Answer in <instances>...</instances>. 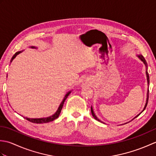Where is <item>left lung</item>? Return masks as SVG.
I'll return each mask as SVG.
<instances>
[{"label":"left lung","mask_w":156,"mask_h":156,"mask_svg":"<svg viewBox=\"0 0 156 156\" xmlns=\"http://www.w3.org/2000/svg\"><path fill=\"white\" fill-rule=\"evenodd\" d=\"M138 57L140 58V59H141V61H143L144 62V63L145 64V65L146 66V67H147V63H146V62H145V59H144V58L143 57V56H142L141 55H138ZM146 75H147V83H148V86H149V84H150V77H149V74H148V73H147V72H146ZM148 99H149V89H148V90H147V100H146V103H145V107H144V110H143V111L145 110V108H146V107H147V102H148ZM142 111V112H143ZM91 113H92V116H93V117L96 119V120H97V121H100V122H101V121H100L99 120V119L96 117V115H94V111H93V110H92V108L91 107ZM140 113V114H141ZM140 114H139L137 116H136V117H135V118H136V117H137L139 115H140ZM134 118V119H135Z\"/></svg>","instance_id":"obj_1"}]
</instances>
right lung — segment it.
<instances>
[{
    "instance_id": "1",
    "label": "right lung",
    "mask_w": 156,
    "mask_h": 156,
    "mask_svg": "<svg viewBox=\"0 0 156 156\" xmlns=\"http://www.w3.org/2000/svg\"><path fill=\"white\" fill-rule=\"evenodd\" d=\"M31 48H35V47H31ZM20 53H21V51L16 52L15 54V55L12 56V59H11V62H12V59H14L18 54H19ZM70 92H71V91H69V92H68V93L66 94V96L64 97V100H63L62 102H61V104H60V105H59V108H58V111H56V112H55V113L54 115H53L50 116V117H47V118H41V119H29V118L25 117V119H27V120L29 121H30V122H34V123H37V124H38V123H45V122H48L53 121L54 120H55V119H57V118L59 117V114H60L61 111H62V107H63V105H64V102H65V101H66V99L67 98V97H68V95H69V94H70Z\"/></svg>"
}]
</instances>
